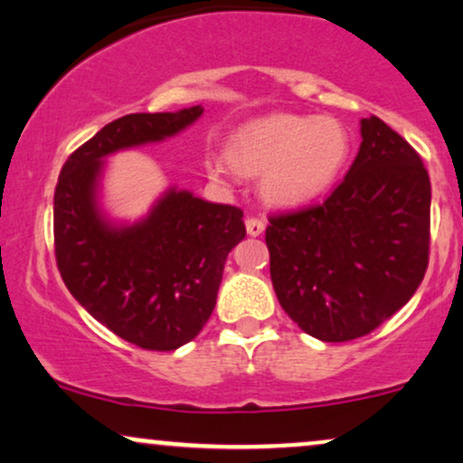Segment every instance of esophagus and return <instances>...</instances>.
I'll return each mask as SVG.
<instances>
[{
	"mask_svg": "<svg viewBox=\"0 0 463 463\" xmlns=\"http://www.w3.org/2000/svg\"><path fill=\"white\" fill-rule=\"evenodd\" d=\"M266 230V222L258 219V216H249L247 219V233L249 236H261Z\"/></svg>",
	"mask_w": 463,
	"mask_h": 463,
	"instance_id": "1",
	"label": "esophagus"
}]
</instances>
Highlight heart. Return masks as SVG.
Here are the masks:
<instances>
[{"label": "heart", "mask_w": 463, "mask_h": 463, "mask_svg": "<svg viewBox=\"0 0 463 463\" xmlns=\"http://www.w3.org/2000/svg\"><path fill=\"white\" fill-rule=\"evenodd\" d=\"M352 139L339 119L277 113L244 124L227 141V156L208 154L213 178L260 175L261 197L298 208L328 191L350 158Z\"/></svg>", "instance_id": "b5f03b06"}]
</instances>
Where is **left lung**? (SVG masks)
Returning a JSON list of instances; mask_svg holds the SVG:
<instances>
[{
  "mask_svg": "<svg viewBox=\"0 0 463 463\" xmlns=\"http://www.w3.org/2000/svg\"><path fill=\"white\" fill-rule=\"evenodd\" d=\"M361 150L322 203L270 216V279L307 335L339 344L402 309L430 260L431 184L420 156L389 124L361 119Z\"/></svg>",
  "mask_w": 463,
  "mask_h": 463,
  "instance_id": "1",
  "label": "left lung"
}]
</instances>
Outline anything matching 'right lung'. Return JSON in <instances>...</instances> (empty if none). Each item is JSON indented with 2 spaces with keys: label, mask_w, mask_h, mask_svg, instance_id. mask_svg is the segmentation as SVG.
<instances>
[{
  "label": "right lung",
  "mask_w": 463,
  "mask_h": 463,
  "mask_svg": "<svg viewBox=\"0 0 463 463\" xmlns=\"http://www.w3.org/2000/svg\"><path fill=\"white\" fill-rule=\"evenodd\" d=\"M202 107L130 113L102 127L61 167L53 197L55 260L68 292L111 333L171 352L213 316L230 250L247 236L242 210L167 188L144 219L116 222L99 203L105 158L182 133Z\"/></svg>",
  "instance_id": "add662e5"
}]
</instances>
